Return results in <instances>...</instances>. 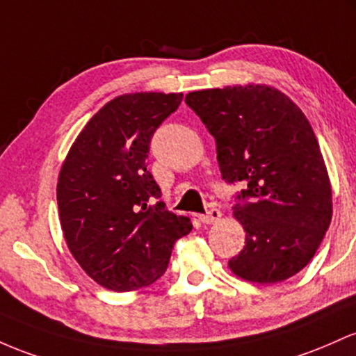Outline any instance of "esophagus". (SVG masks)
Returning <instances> with one entry per match:
<instances>
[{"label":"esophagus","mask_w":356,"mask_h":356,"mask_svg":"<svg viewBox=\"0 0 356 356\" xmlns=\"http://www.w3.org/2000/svg\"><path fill=\"white\" fill-rule=\"evenodd\" d=\"M220 217H222L220 210H218V209H210L209 211H207V213L200 215L198 218H200V222L205 223V225H210V223H215V222L220 220Z\"/></svg>","instance_id":"esophagus-1"}]
</instances>
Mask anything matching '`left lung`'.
Masks as SVG:
<instances>
[{
    "mask_svg": "<svg viewBox=\"0 0 356 356\" xmlns=\"http://www.w3.org/2000/svg\"><path fill=\"white\" fill-rule=\"evenodd\" d=\"M185 102L215 138L222 178L245 185L234 205L245 247L230 270L257 284L298 274L333 215L328 170L306 115L266 83L195 90Z\"/></svg>",
    "mask_w": 356,
    "mask_h": 356,
    "instance_id": "obj_1",
    "label": "left lung"
}]
</instances>
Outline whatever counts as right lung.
Here are the masks:
<instances>
[{
  "mask_svg": "<svg viewBox=\"0 0 356 356\" xmlns=\"http://www.w3.org/2000/svg\"><path fill=\"white\" fill-rule=\"evenodd\" d=\"M183 94H122L99 109L70 146L57 183L63 238L83 273L126 293L165 274L171 249L190 234V218L165 210L147 171L154 131Z\"/></svg>",
  "mask_w": 356,
  "mask_h": 356,
  "instance_id": "obj_1",
  "label": "right lung"
}]
</instances>
